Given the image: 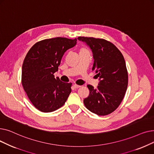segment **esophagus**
I'll use <instances>...</instances> for the list:
<instances>
[{"label": "esophagus", "instance_id": "34e87169", "mask_svg": "<svg viewBox=\"0 0 154 154\" xmlns=\"http://www.w3.org/2000/svg\"><path fill=\"white\" fill-rule=\"evenodd\" d=\"M81 87V85H77V84H74V87L75 88H79V87Z\"/></svg>", "mask_w": 154, "mask_h": 154}]
</instances>
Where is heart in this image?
<instances>
[{"instance_id":"1","label":"heart","mask_w":154,"mask_h":154,"mask_svg":"<svg viewBox=\"0 0 154 154\" xmlns=\"http://www.w3.org/2000/svg\"><path fill=\"white\" fill-rule=\"evenodd\" d=\"M87 51V49H86L85 48H82L81 49H80V51Z\"/></svg>"}]
</instances>
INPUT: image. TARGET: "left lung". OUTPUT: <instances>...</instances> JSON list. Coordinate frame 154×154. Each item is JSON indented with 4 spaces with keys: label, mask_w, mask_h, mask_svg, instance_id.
<instances>
[{
    "label": "left lung",
    "mask_w": 154,
    "mask_h": 154,
    "mask_svg": "<svg viewBox=\"0 0 154 154\" xmlns=\"http://www.w3.org/2000/svg\"><path fill=\"white\" fill-rule=\"evenodd\" d=\"M92 51L95 70L99 83L97 88L87 85L89 95L84 99L86 108L98 116L114 112L122 101L128 85V74L122 53L111 42L102 38L79 37Z\"/></svg>",
    "instance_id": "obj_1"
}]
</instances>
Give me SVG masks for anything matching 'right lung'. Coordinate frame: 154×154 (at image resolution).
Here are the masks:
<instances>
[{
  "label": "right lung",
  "mask_w": 154,
  "mask_h": 154,
  "mask_svg": "<svg viewBox=\"0 0 154 154\" xmlns=\"http://www.w3.org/2000/svg\"><path fill=\"white\" fill-rule=\"evenodd\" d=\"M76 44V38L45 39L34 44L27 54L22 68V84L38 110L51 112L66 102L72 83L62 82L54 74L58 71L64 53Z\"/></svg>",
  "instance_id": "obj_1"
}]
</instances>
